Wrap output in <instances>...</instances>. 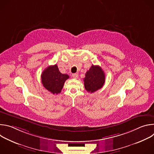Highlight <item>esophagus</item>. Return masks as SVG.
Returning a JSON list of instances; mask_svg holds the SVG:
<instances>
[{
  "label": "esophagus",
  "instance_id": "obj_1",
  "mask_svg": "<svg viewBox=\"0 0 154 154\" xmlns=\"http://www.w3.org/2000/svg\"><path fill=\"white\" fill-rule=\"evenodd\" d=\"M72 77H73V78H74V79H77L78 77H79V75H78L77 74L75 73V74H72Z\"/></svg>",
  "mask_w": 154,
  "mask_h": 154
}]
</instances>
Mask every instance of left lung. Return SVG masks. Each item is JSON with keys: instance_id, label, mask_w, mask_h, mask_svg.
Returning a JSON list of instances; mask_svg holds the SVG:
<instances>
[{"instance_id": "8db88e82", "label": "left lung", "mask_w": 154, "mask_h": 154, "mask_svg": "<svg viewBox=\"0 0 154 154\" xmlns=\"http://www.w3.org/2000/svg\"><path fill=\"white\" fill-rule=\"evenodd\" d=\"M105 75L99 66L92 65L83 79L85 90L93 93L100 89L105 83Z\"/></svg>"}]
</instances>
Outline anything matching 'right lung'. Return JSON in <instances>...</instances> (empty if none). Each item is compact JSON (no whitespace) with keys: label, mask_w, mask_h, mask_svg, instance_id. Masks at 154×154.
<instances>
[{"label":"right lung","mask_w":154,"mask_h":154,"mask_svg":"<svg viewBox=\"0 0 154 154\" xmlns=\"http://www.w3.org/2000/svg\"><path fill=\"white\" fill-rule=\"evenodd\" d=\"M69 78L68 74H61L57 64L49 66L41 74L44 87L53 94L61 93L65 81Z\"/></svg>","instance_id":"add662e5"}]
</instances>
